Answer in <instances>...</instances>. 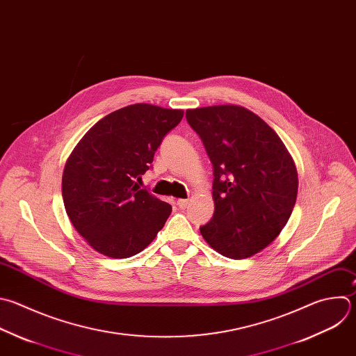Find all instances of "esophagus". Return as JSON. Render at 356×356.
Instances as JSON below:
<instances>
[{
  "instance_id": "34e87169",
  "label": "esophagus",
  "mask_w": 356,
  "mask_h": 356,
  "mask_svg": "<svg viewBox=\"0 0 356 356\" xmlns=\"http://www.w3.org/2000/svg\"><path fill=\"white\" fill-rule=\"evenodd\" d=\"M188 205V200H177V207L179 208H186Z\"/></svg>"
}]
</instances>
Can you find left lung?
<instances>
[{
    "label": "left lung",
    "instance_id": "left-lung-1",
    "mask_svg": "<svg viewBox=\"0 0 356 356\" xmlns=\"http://www.w3.org/2000/svg\"><path fill=\"white\" fill-rule=\"evenodd\" d=\"M213 166V216L200 227L219 254L241 260L271 245L298 195L295 162L278 134L253 111L236 104L188 108Z\"/></svg>",
    "mask_w": 356,
    "mask_h": 356
}]
</instances>
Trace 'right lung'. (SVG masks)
<instances>
[{"label":"right lung","instance_id":"1","mask_svg":"<svg viewBox=\"0 0 356 356\" xmlns=\"http://www.w3.org/2000/svg\"><path fill=\"white\" fill-rule=\"evenodd\" d=\"M183 114L179 108L130 104L104 115L72 149L63 172L64 207L97 253L111 259L136 256L163 227L172 207L137 180Z\"/></svg>","mask_w":356,"mask_h":356}]
</instances>
